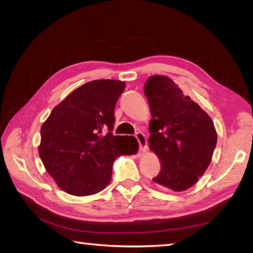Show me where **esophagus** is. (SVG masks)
I'll list each match as a JSON object with an SVG mask.
<instances>
[{
	"label": "esophagus",
	"instance_id": "obj_1",
	"mask_svg": "<svg viewBox=\"0 0 253 253\" xmlns=\"http://www.w3.org/2000/svg\"><path fill=\"white\" fill-rule=\"evenodd\" d=\"M136 139L138 140V143H139V149L141 152H145L147 150V138L143 135L142 132H137L136 135Z\"/></svg>",
	"mask_w": 253,
	"mask_h": 253
}]
</instances>
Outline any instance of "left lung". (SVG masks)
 <instances>
[{
    "instance_id": "left-lung-1",
    "label": "left lung",
    "mask_w": 253,
    "mask_h": 253,
    "mask_svg": "<svg viewBox=\"0 0 253 253\" xmlns=\"http://www.w3.org/2000/svg\"><path fill=\"white\" fill-rule=\"evenodd\" d=\"M145 95L152 116L150 149L161 161L152 181L175 192L190 189L204 174L215 150L211 118L168 77L148 79Z\"/></svg>"
}]
</instances>
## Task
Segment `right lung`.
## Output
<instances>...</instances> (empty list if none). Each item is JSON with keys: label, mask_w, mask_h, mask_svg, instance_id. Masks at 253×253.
Listing matches in <instances>:
<instances>
[{"label": "right lung", "mask_w": 253, "mask_h": 253, "mask_svg": "<svg viewBox=\"0 0 253 253\" xmlns=\"http://www.w3.org/2000/svg\"><path fill=\"white\" fill-rule=\"evenodd\" d=\"M125 85L117 80L83 84L54 107L42 124L39 157L58 186L69 194L101 192L111 181L116 158L137 152L135 137L112 132L114 111Z\"/></svg>", "instance_id": "add662e5"}]
</instances>
